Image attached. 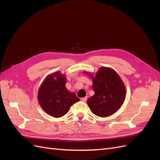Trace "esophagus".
<instances>
[{"mask_svg": "<svg viewBox=\"0 0 160 160\" xmlns=\"http://www.w3.org/2000/svg\"><path fill=\"white\" fill-rule=\"evenodd\" d=\"M80 100L82 101H83V102H86V101H87V97H83V98H81Z\"/></svg>", "mask_w": 160, "mask_h": 160, "instance_id": "34e87169", "label": "esophagus"}]
</instances>
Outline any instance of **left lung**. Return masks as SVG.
Listing matches in <instances>:
<instances>
[{"label": "left lung", "instance_id": "obj_1", "mask_svg": "<svg viewBox=\"0 0 160 160\" xmlns=\"http://www.w3.org/2000/svg\"><path fill=\"white\" fill-rule=\"evenodd\" d=\"M92 80L95 95L87 100L89 108L95 115L101 118L112 116L120 108L125 100V85L113 69L101 67L94 75L85 72Z\"/></svg>", "mask_w": 160, "mask_h": 160}]
</instances>
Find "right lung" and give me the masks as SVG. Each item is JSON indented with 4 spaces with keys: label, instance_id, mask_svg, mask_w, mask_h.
<instances>
[{
    "label": "right lung",
    "instance_id": "right-lung-1",
    "mask_svg": "<svg viewBox=\"0 0 160 160\" xmlns=\"http://www.w3.org/2000/svg\"><path fill=\"white\" fill-rule=\"evenodd\" d=\"M66 77L61 72H56L46 77L38 89V101L44 111L54 118L66 114L70 107L78 102L76 94L65 87Z\"/></svg>",
    "mask_w": 160,
    "mask_h": 160
}]
</instances>
